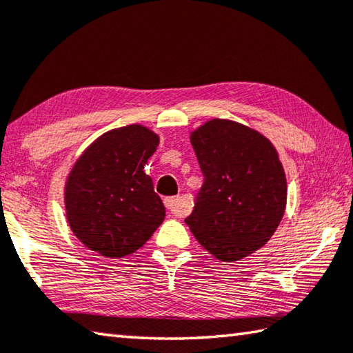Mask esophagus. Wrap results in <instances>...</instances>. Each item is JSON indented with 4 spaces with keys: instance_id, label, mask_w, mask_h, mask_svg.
I'll use <instances>...</instances> for the list:
<instances>
[{
    "instance_id": "1",
    "label": "esophagus",
    "mask_w": 353,
    "mask_h": 353,
    "mask_svg": "<svg viewBox=\"0 0 353 353\" xmlns=\"http://www.w3.org/2000/svg\"><path fill=\"white\" fill-rule=\"evenodd\" d=\"M165 207L168 208L170 213L174 214V216H185L187 214V210L182 204V199L179 196H171V198H165Z\"/></svg>"
}]
</instances>
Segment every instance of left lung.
I'll list each match as a JSON object with an SVG mask.
<instances>
[{
  "label": "left lung",
  "instance_id": "left-lung-1",
  "mask_svg": "<svg viewBox=\"0 0 353 353\" xmlns=\"http://www.w3.org/2000/svg\"><path fill=\"white\" fill-rule=\"evenodd\" d=\"M204 183L185 223L223 261L255 252L274 235L286 205V179L271 141L229 119L191 134Z\"/></svg>",
  "mask_w": 353,
  "mask_h": 353
}]
</instances>
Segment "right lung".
I'll return each instance as SVG.
<instances>
[{"label": "right lung", "instance_id": "obj_1", "mask_svg": "<svg viewBox=\"0 0 353 353\" xmlns=\"http://www.w3.org/2000/svg\"><path fill=\"white\" fill-rule=\"evenodd\" d=\"M157 146V135L130 124L101 135L77 160L65 205L71 230L88 249L110 259L129 255L163 223V202L143 171Z\"/></svg>", "mask_w": 353, "mask_h": 353}]
</instances>
